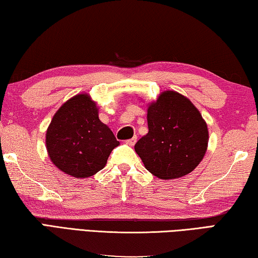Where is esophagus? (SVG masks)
Returning <instances> with one entry per match:
<instances>
[{
  "mask_svg": "<svg viewBox=\"0 0 258 258\" xmlns=\"http://www.w3.org/2000/svg\"><path fill=\"white\" fill-rule=\"evenodd\" d=\"M136 142H137V137L134 136L132 139H128V141H125V144H126V145H129V146H134L135 144H136Z\"/></svg>",
  "mask_w": 258,
  "mask_h": 258,
  "instance_id": "obj_1",
  "label": "esophagus"
}]
</instances>
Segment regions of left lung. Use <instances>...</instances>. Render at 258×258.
<instances>
[{
  "mask_svg": "<svg viewBox=\"0 0 258 258\" xmlns=\"http://www.w3.org/2000/svg\"><path fill=\"white\" fill-rule=\"evenodd\" d=\"M148 133L135 145L145 168L163 180L190 173L204 159L209 129L190 99L174 90L147 104Z\"/></svg>",
  "mask_w": 258,
  "mask_h": 258,
  "instance_id": "obj_1",
  "label": "left lung"
}]
</instances>
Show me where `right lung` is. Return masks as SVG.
Returning <instances> with one entry per match:
<instances>
[{
  "label": "right lung",
  "mask_w": 258,
  "mask_h": 258,
  "mask_svg": "<svg viewBox=\"0 0 258 258\" xmlns=\"http://www.w3.org/2000/svg\"><path fill=\"white\" fill-rule=\"evenodd\" d=\"M45 137L52 163L78 179L101 171L113 148L120 145L112 130L99 120L97 103L87 93L77 94L62 104Z\"/></svg>",
  "instance_id": "1"
}]
</instances>
